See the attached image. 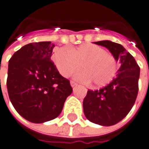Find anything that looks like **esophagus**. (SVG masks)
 <instances>
[{
    "instance_id": "1",
    "label": "esophagus",
    "mask_w": 149,
    "mask_h": 149,
    "mask_svg": "<svg viewBox=\"0 0 149 149\" xmlns=\"http://www.w3.org/2000/svg\"><path fill=\"white\" fill-rule=\"evenodd\" d=\"M70 83H71V86H72V87H76V86L77 85V83H76V82H75V81H70Z\"/></svg>"
}]
</instances>
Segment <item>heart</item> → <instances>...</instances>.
Here are the masks:
<instances>
[{
	"label": "heart",
	"instance_id": "heart-1",
	"mask_svg": "<svg viewBox=\"0 0 149 149\" xmlns=\"http://www.w3.org/2000/svg\"><path fill=\"white\" fill-rule=\"evenodd\" d=\"M53 60L60 74L64 77H70L75 72L77 81L89 83L97 87H103L113 79L117 72V61L105 49L94 44H83L76 48H56Z\"/></svg>",
	"mask_w": 149,
	"mask_h": 149
}]
</instances>
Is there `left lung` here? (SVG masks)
Returning <instances> with one entry per match:
<instances>
[{
  "label": "left lung",
  "instance_id": "8db88e82",
  "mask_svg": "<svg viewBox=\"0 0 149 149\" xmlns=\"http://www.w3.org/2000/svg\"><path fill=\"white\" fill-rule=\"evenodd\" d=\"M107 47L121 67L115 78L99 90H88L83 100V111L90 122L112 126L130 112L139 93L140 68L134 57L118 43L110 41L94 42Z\"/></svg>",
  "mask_w": 149,
  "mask_h": 149
}]
</instances>
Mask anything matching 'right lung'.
Segmentation results:
<instances>
[{
    "mask_svg": "<svg viewBox=\"0 0 149 149\" xmlns=\"http://www.w3.org/2000/svg\"><path fill=\"white\" fill-rule=\"evenodd\" d=\"M55 46L51 42H32L10 57L6 86L16 112L31 123H42L57 118L72 92L51 60Z\"/></svg>",
    "mask_w": 149,
    "mask_h": 149,
    "instance_id": "1",
    "label": "right lung"
}]
</instances>
